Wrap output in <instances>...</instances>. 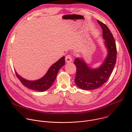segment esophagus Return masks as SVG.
<instances>
[{
    "label": "esophagus",
    "instance_id": "1",
    "mask_svg": "<svg viewBox=\"0 0 132 132\" xmlns=\"http://www.w3.org/2000/svg\"><path fill=\"white\" fill-rule=\"evenodd\" d=\"M65 61L67 63H71L72 61V57L71 55H68L66 56L65 57Z\"/></svg>",
    "mask_w": 132,
    "mask_h": 132
}]
</instances>
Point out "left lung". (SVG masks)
Masks as SVG:
<instances>
[{"label": "left lung", "mask_w": 132, "mask_h": 132, "mask_svg": "<svg viewBox=\"0 0 132 132\" xmlns=\"http://www.w3.org/2000/svg\"><path fill=\"white\" fill-rule=\"evenodd\" d=\"M97 22L103 30L102 36L108 54L101 65L95 69L90 67L83 58L75 59L74 64L77 70L75 81L83 90H93L101 87L109 79L116 63L117 52L114 37L105 24L99 20Z\"/></svg>", "instance_id": "1"}]
</instances>
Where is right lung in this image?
Instances as JSON below:
<instances>
[{"mask_svg":"<svg viewBox=\"0 0 132 132\" xmlns=\"http://www.w3.org/2000/svg\"><path fill=\"white\" fill-rule=\"evenodd\" d=\"M64 65L65 57L63 56L50 67L42 78L36 80H28L19 75L16 71L15 72L18 78L25 87L30 89L42 92L46 91L51 87L57 77L59 70Z\"/></svg>","mask_w":132,"mask_h":132,"instance_id":"right-lung-1","label":"right lung"}]
</instances>
